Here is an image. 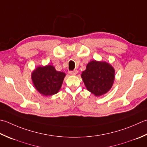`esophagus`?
I'll return each instance as SVG.
<instances>
[{"mask_svg": "<svg viewBox=\"0 0 147 147\" xmlns=\"http://www.w3.org/2000/svg\"><path fill=\"white\" fill-rule=\"evenodd\" d=\"M78 73V71L77 70H74L73 71H69V74H71V75H76V74Z\"/></svg>", "mask_w": 147, "mask_h": 147, "instance_id": "34e87169", "label": "esophagus"}]
</instances>
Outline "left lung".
I'll return each instance as SVG.
<instances>
[{"label": "left lung", "instance_id": "obj_1", "mask_svg": "<svg viewBox=\"0 0 147 147\" xmlns=\"http://www.w3.org/2000/svg\"><path fill=\"white\" fill-rule=\"evenodd\" d=\"M115 69L109 63L94 60L88 63L81 77L87 90L99 97L111 88L115 78Z\"/></svg>", "mask_w": 147, "mask_h": 147}]
</instances>
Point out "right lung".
<instances>
[{"label": "right lung", "instance_id": "obj_1", "mask_svg": "<svg viewBox=\"0 0 147 147\" xmlns=\"http://www.w3.org/2000/svg\"><path fill=\"white\" fill-rule=\"evenodd\" d=\"M65 74L55 69L53 65L38 66L31 74L34 87L45 96H53L59 92Z\"/></svg>", "mask_w": 147, "mask_h": 147}]
</instances>
